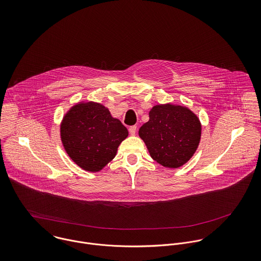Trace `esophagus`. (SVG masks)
<instances>
[{
  "mask_svg": "<svg viewBox=\"0 0 261 261\" xmlns=\"http://www.w3.org/2000/svg\"><path fill=\"white\" fill-rule=\"evenodd\" d=\"M136 129H137V127H136L135 125H134V126H130V127H129V133H130L131 135H135Z\"/></svg>",
  "mask_w": 261,
  "mask_h": 261,
  "instance_id": "obj_1",
  "label": "esophagus"
}]
</instances>
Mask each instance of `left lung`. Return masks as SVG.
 <instances>
[{"instance_id":"8db88e82","label":"left lung","mask_w":261,"mask_h":261,"mask_svg":"<svg viewBox=\"0 0 261 261\" xmlns=\"http://www.w3.org/2000/svg\"><path fill=\"white\" fill-rule=\"evenodd\" d=\"M199 118L188 108L157 105L149 112V121L139 129V136L159 164L177 168L196 152L201 139Z\"/></svg>"}]
</instances>
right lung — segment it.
Masks as SVG:
<instances>
[{
	"label": "right lung",
	"mask_w": 261,
	"mask_h": 261,
	"mask_svg": "<svg viewBox=\"0 0 261 261\" xmlns=\"http://www.w3.org/2000/svg\"><path fill=\"white\" fill-rule=\"evenodd\" d=\"M60 136L66 153L80 167L99 171L115 157L128 130L103 105L89 102L65 114Z\"/></svg>",
	"instance_id": "right-lung-1"
}]
</instances>
